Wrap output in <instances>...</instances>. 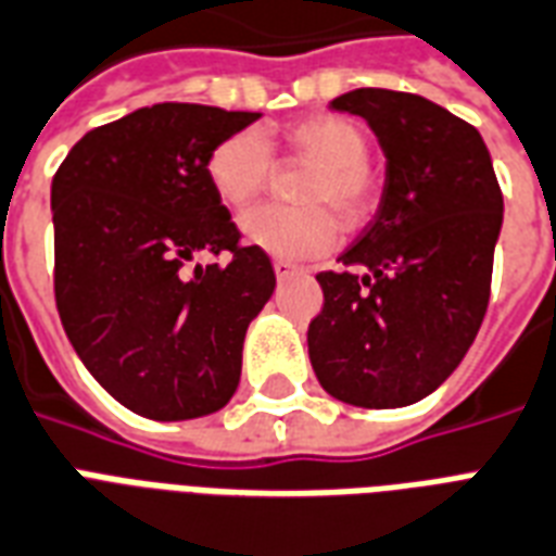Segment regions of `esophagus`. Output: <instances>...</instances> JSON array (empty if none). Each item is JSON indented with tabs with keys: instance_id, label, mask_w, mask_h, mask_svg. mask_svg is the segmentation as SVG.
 Wrapping results in <instances>:
<instances>
[{
	"instance_id": "1",
	"label": "esophagus",
	"mask_w": 556,
	"mask_h": 556,
	"mask_svg": "<svg viewBox=\"0 0 556 556\" xmlns=\"http://www.w3.org/2000/svg\"><path fill=\"white\" fill-rule=\"evenodd\" d=\"M273 269H275V278H278V281H287L290 275H295V266H292L290 261H275Z\"/></svg>"
}]
</instances>
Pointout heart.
I'll list each match as a JSON object with an SVG mask.
<instances>
[{
	"instance_id": "1",
	"label": "heart",
	"mask_w": 556,
	"mask_h": 556,
	"mask_svg": "<svg viewBox=\"0 0 556 556\" xmlns=\"http://www.w3.org/2000/svg\"><path fill=\"white\" fill-rule=\"evenodd\" d=\"M283 148L309 174L299 188L307 205H261L240 219L249 247L275 257L321 255L333 247L342 219L359 229L377 205V179L368 167V139L342 115H309L281 132ZM273 150L255 130L231 132L205 159V179L229 208H247L273 176Z\"/></svg>"
}]
</instances>
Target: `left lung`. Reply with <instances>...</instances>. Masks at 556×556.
<instances>
[{"label": "left lung", "instance_id": "obj_1", "mask_svg": "<svg viewBox=\"0 0 556 556\" xmlns=\"http://www.w3.org/2000/svg\"><path fill=\"white\" fill-rule=\"evenodd\" d=\"M368 122L386 153L374 219L318 273L325 307L307 330L330 397L400 408L458 368L490 301L502 188L472 124L412 92L354 89L330 101Z\"/></svg>", "mask_w": 556, "mask_h": 556}]
</instances>
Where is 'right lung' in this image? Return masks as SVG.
<instances>
[{"label": "right lung", "instance_id": "obj_1", "mask_svg": "<svg viewBox=\"0 0 556 556\" xmlns=\"http://www.w3.org/2000/svg\"><path fill=\"white\" fill-rule=\"evenodd\" d=\"M261 113L153 103L94 127L51 182L54 299L68 342L122 406L150 420L217 412L240 382L249 321L275 290L205 179L214 144ZM229 251L226 267L184 264Z\"/></svg>", "mask_w": 556, "mask_h": 556}]
</instances>
